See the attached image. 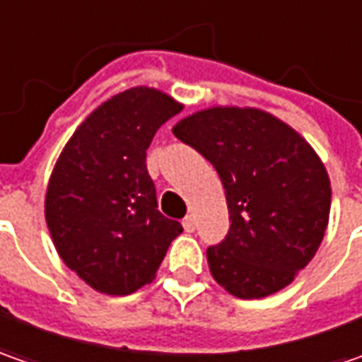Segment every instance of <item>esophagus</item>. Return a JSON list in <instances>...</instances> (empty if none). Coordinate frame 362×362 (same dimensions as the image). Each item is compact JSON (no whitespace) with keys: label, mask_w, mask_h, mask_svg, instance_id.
Listing matches in <instances>:
<instances>
[{"label":"esophagus","mask_w":362,"mask_h":362,"mask_svg":"<svg viewBox=\"0 0 362 362\" xmlns=\"http://www.w3.org/2000/svg\"><path fill=\"white\" fill-rule=\"evenodd\" d=\"M182 226H184V230L186 232H194L196 230V218H194L192 214H188L186 218L182 220Z\"/></svg>","instance_id":"1"}]
</instances>
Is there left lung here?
Wrapping results in <instances>:
<instances>
[{"mask_svg": "<svg viewBox=\"0 0 362 362\" xmlns=\"http://www.w3.org/2000/svg\"><path fill=\"white\" fill-rule=\"evenodd\" d=\"M174 136L216 168L228 234L206 248L212 276L238 298L291 284L313 260L330 212V182L315 150L267 112L212 107L176 124Z\"/></svg>", "mask_w": 362, "mask_h": 362, "instance_id": "8db88e82", "label": "left lung"}]
</instances>
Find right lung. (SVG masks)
<instances>
[{
  "mask_svg": "<svg viewBox=\"0 0 362 362\" xmlns=\"http://www.w3.org/2000/svg\"><path fill=\"white\" fill-rule=\"evenodd\" d=\"M182 106L152 88L104 102L66 144L49 178L45 220L57 252L81 281L130 294L154 279L182 224L158 210L146 150Z\"/></svg>",
  "mask_w": 362,
  "mask_h": 362,
  "instance_id": "1",
  "label": "right lung"
}]
</instances>
